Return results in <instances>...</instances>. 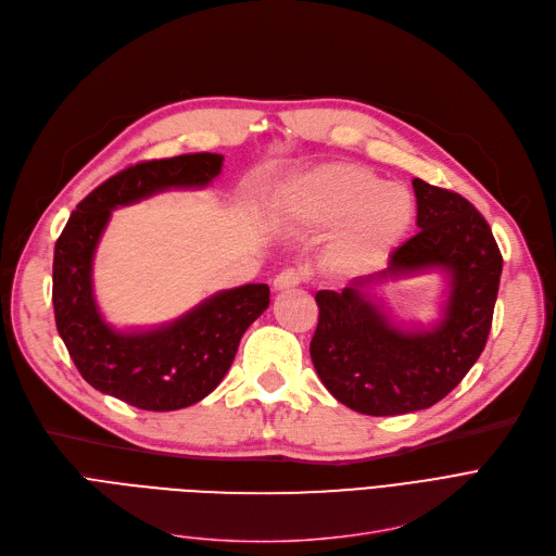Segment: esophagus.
<instances>
[{
    "mask_svg": "<svg viewBox=\"0 0 556 556\" xmlns=\"http://www.w3.org/2000/svg\"><path fill=\"white\" fill-rule=\"evenodd\" d=\"M304 281V273L295 270V268H288L283 273H279L273 281L275 290H288V288H298Z\"/></svg>",
    "mask_w": 556,
    "mask_h": 556,
    "instance_id": "esophagus-1",
    "label": "esophagus"
}]
</instances>
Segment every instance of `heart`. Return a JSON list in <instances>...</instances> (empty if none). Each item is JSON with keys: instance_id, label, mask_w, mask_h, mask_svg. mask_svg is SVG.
Here are the masks:
<instances>
[{"instance_id": "b5f03b06", "label": "heart", "mask_w": 556, "mask_h": 556, "mask_svg": "<svg viewBox=\"0 0 556 556\" xmlns=\"http://www.w3.org/2000/svg\"><path fill=\"white\" fill-rule=\"evenodd\" d=\"M281 210L295 225L325 231L331 266L346 275L376 270L392 256L415 218L407 189L386 185L358 164H323L290 180Z\"/></svg>"}]
</instances>
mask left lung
Instances as JSON below:
<instances>
[{"instance_id":"left-lung-1","label":"left lung","mask_w":556,"mask_h":556,"mask_svg":"<svg viewBox=\"0 0 556 556\" xmlns=\"http://www.w3.org/2000/svg\"><path fill=\"white\" fill-rule=\"evenodd\" d=\"M413 187L419 231L392 252L388 268L315 295L311 361L325 388L361 415L417 413L455 390L482 354L498 298L503 254L484 216L455 191L419 178ZM421 269L450 275V302L440 324L407 332L368 290Z\"/></svg>"}]
</instances>
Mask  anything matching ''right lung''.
<instances>
[{
  "mask_svg": "<svg viewBox=\"0 0 556 556\" xmlns=\"http://www.w3.org/2000/svg\"><path fill=\"white\" fill-rule=\"evenodd\" d=\"M223 155L193 153L139 162L78 202L53 250V315L80 376L94 390L139 410L168 413L202 401L231 367L245 329L268 308L270 288L220 290L164 327L116 331L99 313L92 263L112 210L166 189H202Z\"/></svg>",
  "mask_w": 556,
  "mask_h": 556,
  "instance_id": "1",
  "label": "right lung"
}]
</instances>
